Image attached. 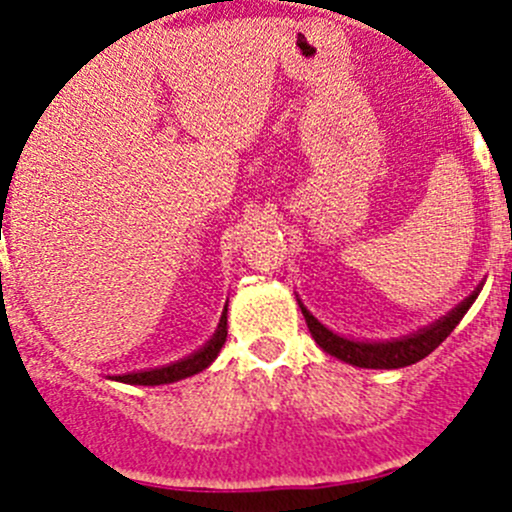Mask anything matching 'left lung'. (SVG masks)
I'll list each match as a JSON object with an SVG mask.
<instances>
[{
	"instance_id": "8db88e82",
	"label": "left lung",
	"mask_w": 512,
	"mask_h": 512,
	"mask_svg": "<svg viewBox=\"0 0 512 512\" xmlns=\"http://www.w3.org/2000/svg\"><path fill=\"white\" fill-rule=\"evenodd\" d=\"M478 289L468 299H463L451 314H446L443 319H438L431 327L421 329L418 334H411L406 339H396V342H352V339H344L339 334L329 332L324 324H319L307 309L302 307L304 319H307V327L312 332L314 342L324 349L327 354L337 356V359L347 361V364L361 366V369H401V366L416 364V361L426 359L453 329L458 327V322L463 319V314L471 309V304L476 302Z\"/></svg>"
}]
</instances>
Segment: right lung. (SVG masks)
<instances>
[{"label": "right lung", "instance_id": "add662e5", "mask_svg": "<svg viewBox=\"0 0 512 512\" xmlns=\"http://www.w3.org/2000/svg\"><path fill=\"white\" fill-rule=\"evenodd\" d=\"M227 337V317L223 314L218 324V332L215 337L205 344L200 352H195L188 359H180L175 364L160 366V369H151V371H136V374H121L116 376V381H123V384H138V386H158V384H173V381L185 379V376H193L198 371L208 369L210 364L215 361V356L220 354Z\"/></svg>", "mask_w": 512, "mask_h": 512}]
</instances>
